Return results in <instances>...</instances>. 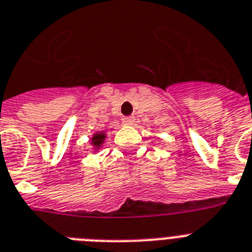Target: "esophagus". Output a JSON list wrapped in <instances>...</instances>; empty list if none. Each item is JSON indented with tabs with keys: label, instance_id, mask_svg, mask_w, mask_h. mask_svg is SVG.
I'll use <instances>...</instances> for the list:
<instances>
[{
	"label": "esophagus",
	"instance_id": "esophagus-1",
	"mask_svg": "<svg viewBox=\"0 0 252 252\" xmlns=\"http://www.w3.org/2000/svg\"><path fill=\"white\" fill-rule=\"evenodd\" d=\"M134 122H135V117H132V116H127V117L122 118V124L127 125V126L132 125Z\"/></svg>",
	"mask_w": 252,
	"mask_h": 252
}]
</instances>
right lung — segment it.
Listing matches in <instances>:
<instances>
[{
    "label": "right lung",
    "instance_id": "add662e5",
    "mask_svg": "<svg viewBox=\"0 0 252 252\" xmlns=\"http://www.w3.org/2000/svg\"><path fill=\"white\" fill-rule=\"evenodd\" d=\"M104 139H105V134H104V132H97V134H95L93 136L91 143H93V145L95 147V148H99V147L103 144Z\"/></svg>",
    "mask_w": 252,
    "mask_h": 252
}]
</instances>
